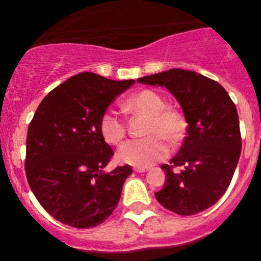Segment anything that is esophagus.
I'll return each mask as SVG.
<instances>
[{
    "label": "esophagus",
    "instance_id": "1",
    "mask_svg": "<svg viewBox=\"0 0 261 261\" xmlns=\"http://www.w3.org/2000/svg\"><path fill=\"white\" fill-rule=\"evenodd\" d=\"M150 168L149 167H135L134 168V170H135L136 173H144V172H147Z\"/></svg>",
    "mask_w": 261,
    "mask_h": 261
}]
</instances>
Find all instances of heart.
Returning a JSON list of instances; mask_svg holds the SVG:
<instances>
[{
	"label": "heart",
	"instance_id": "heart-1",
	"mask_svg": "<svg viewBox=\"0 0 261 261\" xmlns=\"http://www.w3.org/2000/svg\"><path fill=\"white\" fill-rule=\"evenodd\" d=\"M123 107L133 114L149 117L144 134L146 138L126 141L117 151V159L135 167H149L164 159L169 141L178 145L186 131V120L179 110L167 106V101L154 89H141L131 94ZM99 133L110 145H118L127 133V123L120 112L106 110L99 118Z\"/></svg>",
	"mask_w": 261,
	"mask_h": 261
}]
</instances>
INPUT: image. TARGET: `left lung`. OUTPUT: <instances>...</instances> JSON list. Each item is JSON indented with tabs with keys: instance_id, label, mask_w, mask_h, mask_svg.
<instances>
[{
	"instance_id": "left-lung-1",
	"label": "left lung",
	"mask_w": 261,
	"mask_h": 261,
	"mask_svg": "<svg viewBox=\"0 0 261 261\" xmlns=\"http://www.w3.org/2000/svg\"><path fill=\"white\" fill-rule=\"evenodd\" d=\"M138 82L169 89L188 122L179 152L162 165L167 181L155 193L158 202L180 216L210 208L227 191L241 154L235 103L218 82L192 70L170 69Z\"/></svg>"
}]
</instances>
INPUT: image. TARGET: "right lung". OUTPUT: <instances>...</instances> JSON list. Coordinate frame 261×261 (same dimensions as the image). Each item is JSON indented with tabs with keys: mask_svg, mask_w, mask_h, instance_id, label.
Returning a JSON list of instances; mask_svg holds the SVG:
<instances>
[{
	"mask_svg": "<svg viewBox=\"0 0 261 261\" xmlns=\"http://www.w3.org/2000/svg\"><path fill=\"white\" fill-rule=\"evenodd\" d=\"M134 83L81 73L39 105L28 128L26 178L39 203L55 220L91 228L115 211L133 169L125 164L102 172L114 150L99 133V118Z\"/></svg>",
	"mask_w": 261,
	"mask_h": 261,
	"instance_id": "right-lung-1",
	"label": "right lung"
}]
</instances>
